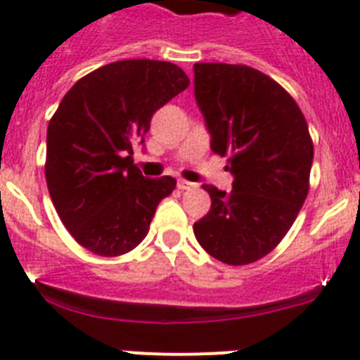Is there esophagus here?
I'll return each mask as SVG.
<instances>
[{"mask_svg":"<svg viewBox=\"0 0 360 360\" xmlns=\"http://www.w3.org/2000/svg\"><path fill=\"white\" fill-rule=\"evenodd\" d=\"M197 187V184L189 182V180H178V189H182V191H187V189H195Z\"/></svg>","mask_w":360,"mask_h":360,"instance_id":"1","label":"esophagus"}]
</instances>
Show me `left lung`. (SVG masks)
Instances as JSON below:
<instances>
[{"mask_svg":"<svg viewBox=\"0 0 360 360\" xmlns=\"http://www.w3.org/2000/svg\"><path fill=\"white\" fill-rule=\"evenodd\" d=\"M195 97L212 150L228 156L233 174L230 193L202 186L212 210L195 222V237L215 259L248 265L280 245L307 198V121L283 86L245 64H195Z\"/></svg>","mask_w":360,"mask_h":360,"instance_id":"obj_1","label":"left lung"}]
</instances>
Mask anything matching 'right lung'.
Instances as JSON below:
<instances>
[{
  "label": "right lung",
  "instance_id": "obj_1",
  "mask_svg": "<svg viewBox=\"0 0 360 360\" xmlns=\"http://www.w3.org/2000/svg\"><path fill=\"white\" fill-rule=\"evenodd\" d=\"M189 86L176 64L117 60L91 71L64 95L47 127L46 182L53 206L80 246L103 257L145 239L171 176L145 178L134 145L150 117Z\"/></svg>",
  "mask_w": 360,
  "mask_h": 360
}]
</instances>
